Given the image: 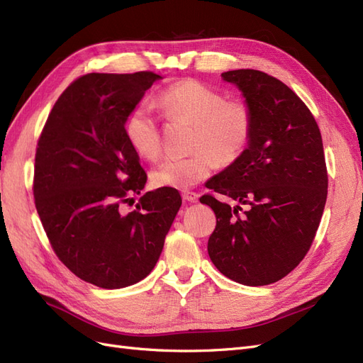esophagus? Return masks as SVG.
I'll list each match as a JSON object with an SVG mask.
<instances>
[{
	"instance_id": "esophagus-1",
	"label": "esophagus",
	"mask_w": 363,
	"mask_h": 363,
	"mask_svg": "<svg viewBox=\"0 0 363 363\" xmlns=\"http://www.w3.org/2000/svg\"><path fill=\"white\" fill-rule=\"evenodd\" d=\"M182 196H183V200L188 201V203H196V201H199V194L192 192V191H183Z\"/></svg>"
}]
</instances>
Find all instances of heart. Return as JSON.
I'll return each mask as SVG.
<instances>
[{"mask_svg": "<svg viewBox=\"0 0 363 363\" xmlns=\"http://www.w3.org/2000/svg\"><path fill=\"white\" fill-rule=\"evenodd\" d=\"M159 106L171 118L194 124L192 148L188 157H168L150 172L156 188L188 189L207 179L215 160L230 164L238 160L250 144L252 115L239 100L225 101L215 87L196 80L174 83L159 94ZM124 135L138 156L155 159L160 151L157 121L145 103H139L125 118Z\"/></svg>", "mask_w": 363, "mask_h": 363, "instance_id": "heart-1", "label": "heart"}]
</instances>
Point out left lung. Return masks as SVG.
Returning <instances> with one entry per match:
<instances>
[{"instance_id":"1","label":"left lung","mask_w":363,"mask_h":363,"mask_svg":"<svg viewBox=\"0 0 363 363\" xmlns=\"http://www.w3.org/2000/svg\"><path fill=\"white\" fill-rule=\"evenodd\" d=\"M221 77L242 94L252 133L242 156L206 183L236 201L200 199L216 216L207 251L230 280L265 286L288 276L313 242L327 200L323 139L309 108L280 80L256 69Z\"/></svg>"}]
</instances>
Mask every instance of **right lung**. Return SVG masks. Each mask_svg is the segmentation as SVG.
I'll list each match as a JSON object with an SVG mask.
<instances>
[{
	"mask_svg": "<svg viewBox=\"0 0 363 363\" xmlns=\"http://www.w3.org/2000/svg\"><path fill=\"white\" fill-rule=\"evenodd\" d=\"M155 72L86 74L71 83L43 127L35 162V203L57 257L103 289L145 279L182 206L177 189L141 195L147 174L124 135L125 118Z\"/></svg>",
	"mask_w": 363,
	"mask_h": 363,
	"instance_id": "obj_1",
	"label": "right lung"
}]
</instances>
